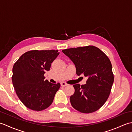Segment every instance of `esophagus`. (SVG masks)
<instances>
[{
    "label": "esophagus",
    "instance_id": "1",
    "mask_svg": "<svg viewBox=\"0 0 132 132\" xmlns=\"http://www.w3.org/2000/svg\"><path fill=\"white\" fill-rule=\"evenodd\" d=\"M61 86H62V87H65V86H68V84H67L65 82H62L61 83Z\"/></svg>",
    "mask_w": 132,
    "mask_h": 132
}]
</instances>
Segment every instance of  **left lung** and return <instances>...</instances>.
I'll return each instance as SVG.
<instances>
[{
    "label": "left lung",
    "instance_id": "1",
    "mask_svg": "<svg viewBox=\"0 0 132 132\" xmlns=\"http://www.w3.org/2000/svg\"><path fill=\"white\" fill-rule=\"evenodd\" d=\"M62 52L73 62L78 75L88 77L85 85H73L75 92L70 96L72 107L85 113L96 111L107 100L113 83L110 60L94 46L66 49Z\"/></svg>",
    "mask_w": 132,
    "mask_h": 132
}]
</instances>
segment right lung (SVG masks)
<instances>
[{"label":"right lung","instance_id":"1","mask_svg":"<svg viewBox=\"0 0 132 132\" xmlns=\"http://www.w3.org/2000/svg\"><path fill=\"white\" fill-rule=\"evenodd\" d=\"M60 54L58 50H30L15 63L12 80L19 99L28 108L43 111L52 104L60 83L45 80L44 74Z\"/></svg>","mask_w":132,"mask_h":132}]
</instances>
